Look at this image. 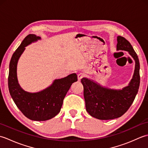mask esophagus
Returning a JSON list of instances; mask_svg holds the SVG:
<instances>
[{
	"label": "esophagus",
	"instance_id": "1",
	"mask_svg": "<svg viewBox=\"0 0 148 148\" xmlns=\"http://www.w3.org/2000/svg\"><path fill=\"white\" fill-rule=\"evenodd\" d=\"M84 76V74H78V76H77V79H78V80L81 81V79H82V78H83Z\"/></svg>",
	"mask_w": 148,
	"mask_h": 148
}]
</instances>
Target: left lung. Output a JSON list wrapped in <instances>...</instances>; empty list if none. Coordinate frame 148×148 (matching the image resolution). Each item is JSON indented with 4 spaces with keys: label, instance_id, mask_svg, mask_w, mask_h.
I'll return each instance as SVG.
<instances>
[{
    "label": "left lung",
    "instance_id": "8db88e82",
    "mask_svg": "<svg viewBox=\"0 0 148 148\" xmlns=\"http://www.w3.org/2000/svg\"><path fill=\"white\" fill-rule=\"evenodd\" d=\"M117 41L116 50L127 51L136 63L132 78L128 86L122 89H112L88 78L81 79L86 111L93 117L102 120L123 115L133 103L139 88L140 64L136 53L124 37L118 36Z\"/></svg>",
    "mask_w": 148,
    "mask_h": 148
}]
</instances>
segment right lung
Listing matches in <instances>:
<instances>
[{"mask_svg":"<svg viewBox=\"0 0 148 148\" xmlns=\"http://www.w3.org/2000/svg\"><path fill=\"white\" fill-rule=\"evenodd\" d=\"M40 39L35 34H29L23 39L12 56L8 77L9 93L15 104L27 118L34 121H46L57 115L72 84L77 81L76 74L73 73L55 79L51 85L40 92L30 93L22 88L17 77L19 58L26 46Z\"/></svg>","mask_w":148,"mask_h":148,"instance_id":"right-lung-1","label":"right lung"}]
</instances>
